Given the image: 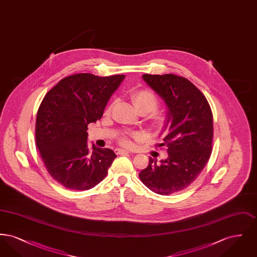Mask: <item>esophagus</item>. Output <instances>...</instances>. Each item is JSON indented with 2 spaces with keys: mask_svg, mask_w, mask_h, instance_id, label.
Listing matches in <instances>:
<instances>
[{
  "mask_svg": "<svg viewBox=\"0 0 257 257\" xmlns=\"http://www.w3.org/2000/svg\"><path fill=\"white\" fill-rule=\"evenodd\" d=\"M115 152H116V154H118V155H125V154L130 153V151H129V150L122 149V148H118V149H116V150H115Z\"/></svg>",
  "mask_w": 257,
  "mask_h": 257,
  "instance_id": "34e87169",
  "label": "esophagus"
}]
</instances>
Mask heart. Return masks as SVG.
I'll use <instances>...</instances> for the list:
<instances>
[{
    "mask_svg": "<svg viewBox=\"0 0 257 257\" xmlns=\"http://www.w3.org/2000/svg\"><path fill=\"white\" fill-rule=\"evenodd\" d=\"M131 100L135 109L138 112H145L146 114L155 110L158 106V100L156 96L147 89H138L131 93ZM150 121L153 127L159 128L168 121V113L165 111H154L150 115ZM123 144L128 146L129 142L123 140Z\"/></svg>",
    "mask_w": 257,
    "mask_h": 257,
    "instance_id": "heart-1",
    "label": "heart"
}]
</instances>
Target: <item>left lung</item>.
<instances>
[{
  "instance_id": "obj_1",
  "label": "left lung",
  "mask_w": 257,
  "mask_h": 257,
  "mask_svg": "<svg viewBox=\"0 0 257 257\" xmlns=\"http://www.w3.org/2000/svg\"><path fill=\"white\" fill-rule=\"evenodd\" d=\"M168 108L166 135L161 146L168 147L167 159L149 157V164L139 173L152 192L167 196L192 183L210 158L213 141V113L202 92L184 77L174 74L143 75Z\"/></svg>"
}]
</instances>
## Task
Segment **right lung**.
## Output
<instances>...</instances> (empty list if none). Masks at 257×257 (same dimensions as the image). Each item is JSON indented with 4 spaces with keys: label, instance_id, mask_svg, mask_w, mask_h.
Listing matches in <instances>:
<instances>
[{
    "label": "right lung",
    "instance_id": "add662e5",
    "mask_svg": "<svg viewBox=\"0 0 257 257\" xmlns=\"http://www.w3.org/2000/svg\"><path fill=\"white\" fill-rule=\"evenodd\" d=\"M124 78L74 74L43 98L37 110V147L51 176L65 188L89 190L106 177L116 155L110 148L89 147L87 125L102 117Z\"/></svg>",
    "mask_w": 257,
    "mask_h": 257
}]
</instances>
